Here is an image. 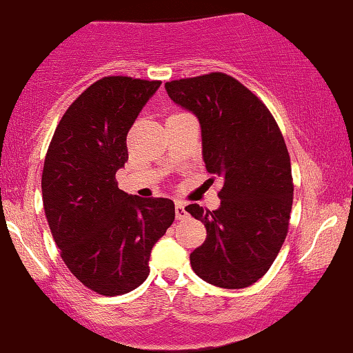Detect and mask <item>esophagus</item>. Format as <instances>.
I'll list each match as a JSON object with an SVG mask.
<instances>
[{"mask_svg": "<svg viewBox=\"0 0 353 353\" xmlns=\"http://www.w3.org/2000/svg\"><path fill=\"white\" fill-rule=\"evenodd\" d=\"M175 214L176 219H185L186 218V210H185V203L183 201H176L175 203Z\"/></svg>", "mask_w": 353, "mask_h": 353, "instance_id": "obj_1", "label": "esophagus"}]
</instances>
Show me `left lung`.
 <instances>
[{
  "label": "left lung",
  "instance_id": "1",
  "mask_svg": "<svg viewBox=\"0 0 353 353\" xmlns=\"http://www.w3.org/2000/svg\"><path fill=\"white\" fill-rule=\"evenodd\" d=\"M165 89L196 115L203 161L223 180L218 210L185 208L206 228L190 263L206 283L248 288L266 274L288 236L294 185L283 134L268 107L226 74L180 79Z\"/></svg>",
  "mask_w": 353,
  "mask_h": 353
}]
</instances>
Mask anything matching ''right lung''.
Segmentation results:
<instances>
[{
	"mask_svg": "<svg viewBox=\"0 0 353 353\" xmlns=\"http://www.w3.org/2000/svg\"><path fill=\"white\" fill-rule=\"evenodd\" d=\"M160 84L123 76L94 82L62 115L44 160V211L61 258L102 296L147 279L153 244L175 219L172 200L127 194L115 181L128 160V130Z\"/></svg>",
	"mask_w": 353,
	"mask_h": 353,
	"instance_id": "1",
	"label": "right lung"
}]
</instances>
